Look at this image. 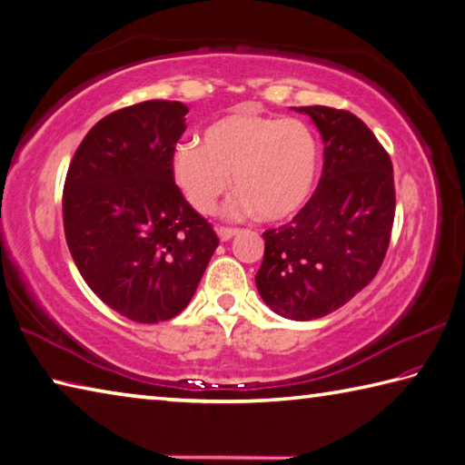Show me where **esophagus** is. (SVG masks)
Returning a JSON list of instances; mask_svg holds the SVG:
<instances>
[{
    "instance_id": "obj_1",
    "label": "esophagus",
    "mask_w": 465,
    "mask_h": 465,
    "mask_svg": "<svg viewBox=\"0 0 465 465\" xmlns=\"http://www.w3.org/2000/svg\"><path fill=\"white\" fill-rule=\"evenodd\" d=\"M217 235L222 242L232 240L233 235H238V230H232V227H217Z\"/></svg>"
}]
</instances>
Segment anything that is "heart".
<instances>
[{
	"mask_svg": "<svg viewBox=\"0 0 465 465\" xmlns=\"http://www.w3.org/2000/svg\"><path fill=\"white\" fill-rule=\"evenodd\" d=\"M321 168L319 140L307 124L235 109L209 124L195 142L173 152L176 187L199 213H211L227 189L238 191L227 217L258 213L281 223L299 213L315 191Z\"/></svg>",
	"mask_w": 465,
	"mask_h": 465,
	"instance_id": "b5f03b06",
	"label": "heart"
}]
</instances>
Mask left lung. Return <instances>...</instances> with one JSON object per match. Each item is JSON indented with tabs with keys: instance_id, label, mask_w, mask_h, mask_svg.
I'll list each match as a JSON object with an SVG mask.
<instances>
[{
	"instance_id": "1",
	"label": "left lung",
	"mask_w": 465,
	"mask_h": 465,
	"mask_svg": "<svg viewBox=\"0 0 465 465\" xmlns=\"http://www.w3.org/2000/svg\"><path fill=\"white\" fill-rule=\"evenodd\" d=\"M323 138L319 187L291 223L262 233L256 274L276 315L311 321L333 313L382 266L394 222L392 163L368 125L343 109L292 107Z\"/></svg>"
}]
</instances>
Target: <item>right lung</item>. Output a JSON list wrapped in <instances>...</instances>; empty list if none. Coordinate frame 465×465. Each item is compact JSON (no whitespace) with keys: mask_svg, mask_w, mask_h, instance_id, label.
Wrapping results in <instances>:
<instances>
[{"mask_svg":"<svg viewBox=\"0 0 465 465\" xmlns=\"http://www.w3.org/2000/svg\"><path fill=\"white\" fill-rule=\"evenodd\" d=\"M181 101H144L97 122L66 173L64 235L89 289L115 313L158 323L195 294L219 240L174 184Z\"/></svg>","mask_w":465,"mask_h":465,"instance_id":"right-lung-1","label":"right lung"}]
</instances>
